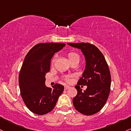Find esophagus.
Here are the masks:
<instances>
[{"instance_id": "34e87169", "label": "esophagus", "mask_w": 131, "mask_h": 131, "mask_svg": "<svg viewBox=\"0 0 131 131\" xmlns=\"http://www.w3.org/2000/svg\"><path fill=\"white\" fill-rule=\"evenodd\" d=\"M70 86H64V90H68V89H69L70 88Z\"/></svg>"}]
</instances>
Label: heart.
Masks as SVG:
<instances>
[{
  "label": "heart",
  "instance_id": "obj_1",
  "mask_svg": "<svg viewBox=\"0 0 131 131\" xmlns=\"http://www.w3.org/2000/svg\"><path fill=\"white\" fill-rule=\"evenodd\" d=\"M68 58L69 59V60L70 61V62H72L73 61H74V60H80V55H79L78 53H77L73 52V51H71V52L68 53ZM54 61H55V57H54V58H53L52 61H51L52 64H53ZM66 80H67V81H70V79H69L68 78H67Z\"/></svg>",
  "mask_w": 131,
  "mask_h": 131
}]
</instances>
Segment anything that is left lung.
I'll list each match as a JSON object with an SVG mask.
<instances>
[{"label": "left lung", "mask_w": 131, "mask_h": 131, "mask_svg": "<svg viewBox=\"0 0 131 131\" xmlns=\"http://www.w3.org/2000/svg\"><path fill=\"white\" fill-rule=\"evenodd\" d=\"M81 50L86 60L85 70L75 86L77 95L73 103L81 114L93 115L103 107L110 93L111 78L107 63L100 50L89 43H67ZM80 85H87L82 92Z\"/></svg>", "instance_id": "left-lung-1"}]
</instances>
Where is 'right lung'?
<instances>
[{
  "mask_svg": "<svg viewBox=\"0 0 131 131\" xmlns=\"http://www.w3.org/2000/svg\"><path fill=\"white\" fill-rule=\"evenodd\" d=\"M65 46L61 43H41L34 46L25 56L18 77L21 96L26 106L36 114L53 110L64 90L61 84L46 86L45 74L55 53Z\"/></svg>",
  "mask_w": 131,
  "mask_h": 131,
  "instance_id": "1",
  "label": "right lung"
}]
</instances>
